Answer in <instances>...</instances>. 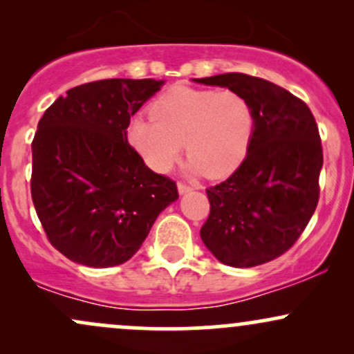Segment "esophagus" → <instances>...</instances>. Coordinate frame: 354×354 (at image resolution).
Segmentation results:
<instances>
[{"mask_svg": "<svg viewBox=\"0 0 354 354\" xmlns=\"http://www.w3.org/2000/svg\"><path fill=\"white\" fill-rule=\"evenodd\" d=\"M191 189H193V188H191V186H188V185H185V183H178V193H180V194L189 193Z\"/></svg>", "mask_w": 354, "mask_h": 354, "instance_id": "1", "label": "esophagus"}]
</instances>
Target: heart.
Listing matches in <instances>:
<instances>
[{
    "label": "heart",
    "instance_id": "heart-1",
    "mask_svg": "<svg viewBox=\"0 0 354 354\" xmlns=\"http://www.w3.org/2000/svg\"><path fill=\"white\" fill-rule=\"evenodd\" d=\"M253 131L254 113L245 96L183 86L154 101L153 116L133 118L128 141L156 173L171 169L185 143L189 171L223 178L245 160Z\"/></svg>",
    "mask_w": 354,
    "mask_h": 354
}]
</instances>
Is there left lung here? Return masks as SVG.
<instances>
[{"instance_id":"left-lung-1","label":"left lung","mask_w":354,"mask_h":354,"mask_svg":"<svg viewBox=\"0 0 354 354\" xmlns=\"http://www.w3.org/2000/svg\"><path fill=\"white\" fill-rule=\"evenodd\" d=\"M193 81L239 93L254 113L243 163L206 189L211 209L201 239L225 265H263L295 245L318 205L323 149L315 116L304 101L256 76L225 73Z\"/></svg>"}]
</instances>
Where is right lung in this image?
<instances>
[{"label": "right lung", "instance_id": "right-lung-1", "mask_svg": "<svg viewBox=\"0 0 354 354\" xmlns=\"http://www.w3.org/2000/svg\"><path fill=\"white\" fill-rule=\"evenodd\" d=\"M163 84L93 81L68 89L39 120L31 198L50 243L71 261L123 265L178 200L176 183L151 171L126 136L131 116Z\"/></svg>", "mask_w": 354, "mask_h": 354}]
</instances>
